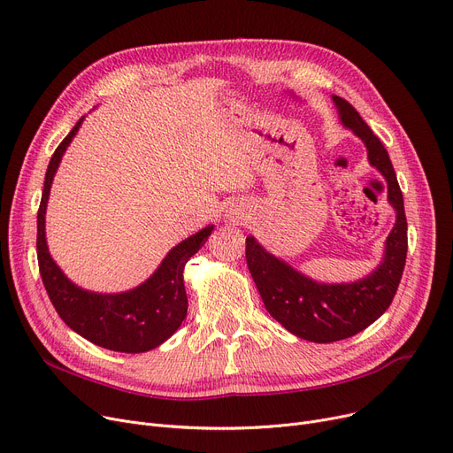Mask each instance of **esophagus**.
Returning <instances> with one entry per match:
<instances>
[{
	"label": "esophagus",
	"instance_id": "esophagus-1",
	"mask_svg": "<svg viewBox=\"0 0 453 453\" xmlns=\"http://www.w3.org/2000/svg\"><path fill=\"white\" fill-rule=\"evenodd\" d=\"M239 219H241V217H233V220H239Z\"/></svg>",
	"mask_w": 453,
	"mask_h": 453
}]
</instances>
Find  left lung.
I'll return each mask as SVG.
<instances>
[{"label": "left lung", "mask_w": 453, "mask_h": 453, "mask_svg": "<svg viewBox=\"0 0 453 453\" xmlns=\"http://www.w3.org/2000/svg\"><path fill=\"white\" fill-rule=\"evenodd\" d=\"M332 101L343 127L364 141L369 163L388 181V200L396 211V222L386 241L382 263L356 282L323 284L268 253L253 236L246 239L248 268L266 311L292 334L314 343L350 338L382 316L396 294L408 253L406 212L389 154L352 104L338 95H332Z\"/></svg>", "instance_id": "obj_1"}]
</instances>
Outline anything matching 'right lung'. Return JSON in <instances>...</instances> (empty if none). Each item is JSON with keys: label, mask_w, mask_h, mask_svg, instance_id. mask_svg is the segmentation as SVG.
<instances>
[{"label": "right lung", "mask_w": 453, "mask_h": 453, "mask_svg": "<svg viewBox=\"0 0 453 453\" xmlns=\"http://www.w3.org/2000/svg\"><path fill=\"white\" fill-rule=\"evenodd\" d=\"M82 119L57 147L47 166L38 209L36 253L42 282L60 319L88 342L117 352H147L169 340L187 316L183 270L207 241L212 226L174 246L159 268L137 288L123 294H95L71 282L57 266L45 242V207L58 163Z\"/></svg>", "instance_id": "right-lung-1"}]
</instances>
